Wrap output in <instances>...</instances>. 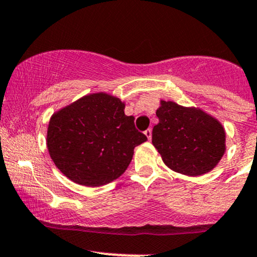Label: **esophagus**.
<instances>
[{"label":"esophagus","mask_w":257,"mask_h":257,"mask_svg":"<svg viewBox=\"0 0 257 257\" xmlns=\"http://www.w3.org/2000/svg\"><path fill=\"white\" fill-rule=\"evenodd\" d=\"M144 134L146 135V138H148V140H149V142H150L151 138H152V131H151V129H150V128L146 129V131L144 132Z\"/></svg>","instance_id":"obj_1"}]
</instances>
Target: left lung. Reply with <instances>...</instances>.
Returning a JSON list of instances; mask_svg holds the SVG:
<instances>
[{
    "instance_id": "8db88e82",
    "label": "left lung",
    "mask_w": 257,
    "mask_h": 257,
    "mask_svg": "<svg viewBox=\"0 0 257 257\" xmlns=\"http://www.w3.org/2000/svg\"><path fill=\"white\" fill-rule=\"evenodd\" d=\"M156 115L159 124L152 129V145L168 168L197 177L218 165L225 152V131L213 115L199 107L163 100Z\"/></svg>"
}]
</instances>
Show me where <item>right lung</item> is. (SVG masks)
<instances>
[{
  "label": "right lung",
  "mask_w": 257,
  "mask_h": 257,
  "mask_svg": "<svg viewBox=\"0 0 257 257\" xmlns=\"http://www.w3.org/2000/svg\"><path fill=\"white\" fill-rule=\"evenodd\" d=\"M120 98L94 92L62 107L50 118L46 145L56 167L84 187H101L125 172L134 148L148 138L125 115Z\"/></svg>",
  "instance_id": "add662e5"
}]
</instances>
